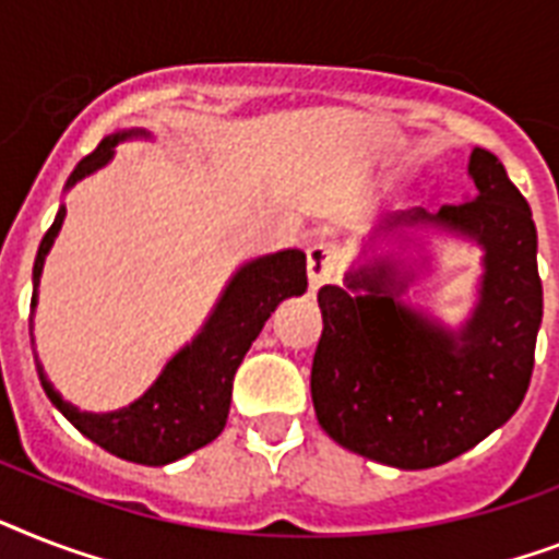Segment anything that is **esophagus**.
<instances>
[{
	"instance_id": "obj_1",
	"label": "esophagus",
	"mask_w": 559,
	"mask_h": 559,
	"mask_svg": "<svg viewBox=\"0 0 559 559\" xmlns=\"http://www.w3.org/2000/svg\"><path fill=\"white\" fill-rule=\"evenodd\" d=\"M307 278H310L312 293L335 278V252L326 243L307 249Z\"/></svg>"
}]
</instances>
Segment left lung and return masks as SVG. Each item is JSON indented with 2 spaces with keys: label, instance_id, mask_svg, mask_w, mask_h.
Segmentation results:
<instances>
[{
  "label": "left lung",
  "instance_id": "1",
  "mask_svg": "<svg viewBox=\"0 0 559 559\" xmlns=\"http://www.w3.org/2000/svg\"><path fill=\"white\" fill-rule=\"evenodd\" d=\"M468 171L474 201L384 226L430 221L483 243V293L460 335L399 301L407 284L390 261L350 272L347 289H319L324 333L310 376L319 425L393 468H433L471 451L523 405L534 370L543 321L534 217L497 154L474 148Z\"/></svg>",
  "mask_w": 559,
  "mask_h": 559
}]
</instances>
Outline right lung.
<instances>
[{
	"instance_id": "add662e5",
	"label": "right lung",
	"mask_w": 559,
	"mask_h": 559,
	"mask_svg": "<svg viewBox=\"0 0 559 559\" xmlns=\"http://www.w3.org/2000/svg\"><path fill=\"white\" fill-rule=\"evenodd\" d=\"M134 134H143V131H122L103 140L94 152L76 163V169L68 177V186L106 166L117 143ZM62 217H66V206H59L51 229L45 233L36 252L31 307L36 304V284L43 275L45 255L62 226ZM304 289H307V258L298 249L275 252V255L258 258L252 264L240 266L226 293L221 295L203 333L171 358L160 379L134 405L122 411H76L59 396L53 384L45 379L43 367L36 365L39 382L53 405L66 413V419L91 442H97L99 448H106L120 460L140 462V465H169L221 437L226 416H229V402H233L235 370L275 307L289 295H301Z\"/></svg>"
}]
</instances>
